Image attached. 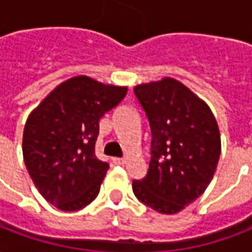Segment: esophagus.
Masks as SVG:
<instances>
[{
    "label": "esophagus",
    "instance_id": "1",
    "mask_svg": "<svg viewBox=\"0 0 252 252\" xmlns=\"http://www.w3.org/2000/svg\"><path fill=\"white\" fill-rule=\"evenodd\" d=\"M112 160H113V163H115V164H124V163H126V159H124V158H113Z\"/></svg>",
    "mask_w": 252,
    "mask_h": 252
}]
</instances>
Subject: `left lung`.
Returning <instances> with one entry per match:
<instances>
[{
  "mask_svg": "<svg viewBox=\"0 0 252 252\" xmlns=\"http://www.w3.org/2000/svg\"><path fill=\"white\" fill-rule=\"evenodd\" d=\"M151 129L147 174L132 182L136 198L174 215L209 185L220 158V132L209 106L173 78L133 89Z\"/></svg>",
  "mask_w": 252,
  "mask_h": 252,
  "instance_id": "8db88e82",
  "label": "left lung"
}]
</instances>
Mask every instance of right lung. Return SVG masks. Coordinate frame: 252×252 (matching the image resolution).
<instances>
[{"label":"right lung","instance_id":"1","mask_svg":"<svg viewBox=\"0 0 252 252\" xmlns=\"http://www.w3.org/2000/svg\"><path fill=\"white\" fill-rule=\"evenodd\" d=\"M126 88L79 75L52 90L25 123L23 155L40 194L64 212L98 195L109 164L95 157L98 121L126 97Z\"/></svg>","mask_w":252,"mask_h":252}]
</instances>
